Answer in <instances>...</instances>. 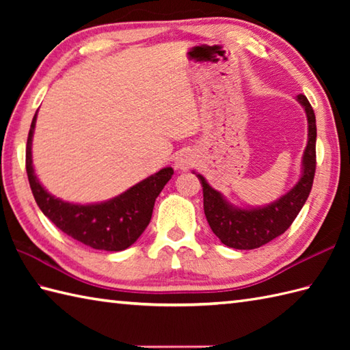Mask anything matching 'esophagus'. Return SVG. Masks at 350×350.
Here are the masks:
<instances>
[{"mask_svg":"<svg viewBox=\"0 0 350 350\" xmlns=\"http://www.w3.org/2000/svg\"><path fill=\"white\" fill-rule=\"evenodd\" d=\"M196 163V154L191 150H182L177 153L174 159V167L177 170H188Z\"/></svg>","mask_w":350,"mask_h":350,"instance_id":"1","label":"esophagus"}]
</instances>
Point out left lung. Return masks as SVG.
<instances>
[{"mask_svg": "<svg viewBox=\"0 0 350 350\" xmlns=\"http://www.w3.org/2000/svg\"><path fill=\"white\" fill-rule=\"evenodd\" d=\"M298 102L308 120V143L302 156V174L298 183L277 202L256 209H241L230 204L221 192L213 189L202 174L197 177L203 187V206L212 232L230 248L254 250L282 234L298 217L313 187L316 173V116L308 99L299 94Z\"/></svg>", "mask_w": 350, "mask_h": 350, "instance_id": "left-lung-1", "label": "left lung"}]
</instances>
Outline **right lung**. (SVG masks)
<instances>
[{
	"instance_id": "right-lung-1",
	"label": "right lung",
	"mask_w": 350,
	"mask_h": 350,
	"mask_svg": "<svg viewBox=\"0 0 350 350\" xmlns=\"http://www.w3.org/2000/svg\"><path fill=\"white\" fill-rule=\"evenodd\" d=\"M37 113L28 132L25 167L37 206L63 233L94 250L122 251L143 234L152 219L156 197L173 176V168L158 173L133 185L123 194L96 204H73L55 198L44 189L34 174L31 143Z\"/></svg>"
}]
</instances>
